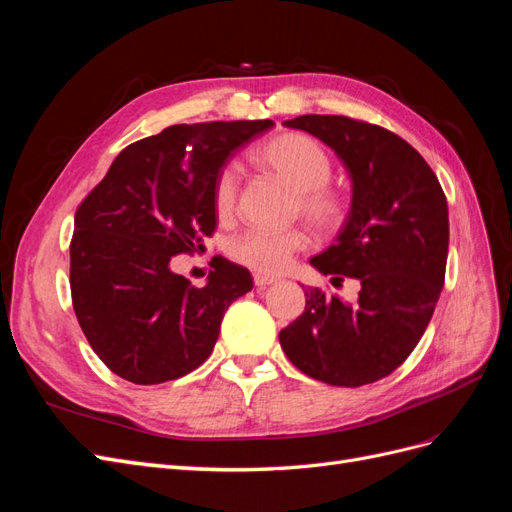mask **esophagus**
I'll list each match as a JSON object with an SVG mask.
<instances>
[{"label":"esophagus","instance_id":"34e87169","mask_svg":"<svg viewBox=\"0 0 512 512\" xmlns=\"http://www.w3.org/2000/svg\"><path fill=\"white\" fill-rule=\"evenodd\" d=\"M277 280L275 277H271V275H262V273H254V284L258 286V288H265V286H271V284H275Z\"/></svg>","mask_w":512,"mask_h":512}]
</instances>
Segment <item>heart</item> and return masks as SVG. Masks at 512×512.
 Listing matches in <instances>:
<instances>
[{"label": "heart", "mask_w": 512, "mask_h": 512, "mask_svg": "<svg viewBox=\"0 0 512 512\" xmlns=\"http://www.w3.org/2000/svg\"><path fill=\"white\" fill-rule=\"evenodd\" d=\"M250 160L262 173L282 181L294 192L292 215H299L318 232H335L344 226L350 203L348 196L329 181L333 162L318 141L301 132H282L250 151ZM239 181L232 168H222L213 183V209L222 222L237 211ZM307 237L301 228L282 232L250 230L232 241L230 256L262 275H277L290 267Z\"/></svg>", "instance_id": "heart-1"}]
</instances>
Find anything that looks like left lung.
Wrapping results in <instances>:
<instances>
[{"label": "left lung", "instance_id": "obj_1", "mask_svg": "<svg viewBox=\"0 0 512 512\" xmlns=\"http://www.w3.org/2000/svg\"><path fill=\"white\" fill-rule=\"evenodd\" d=\"M284 126L327 143L352 179L350 215L312 267L359 280L346 303L305 290L303 314L280 331L292 365L331 386L371 384L404 363L440 299L448 256V207L436 173L395 132L344 115H301Z\"/></svg>", "mask_w": 512, "mask_h": 512}]
</instances>
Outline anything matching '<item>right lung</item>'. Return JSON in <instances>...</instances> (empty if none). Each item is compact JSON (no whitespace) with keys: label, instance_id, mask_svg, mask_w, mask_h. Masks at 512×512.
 <instances>
[{"label":"right lung","instance_id":"add662e5","mask_svg":"<svg viewBox=\"0 0 512 512\" xmlns=\"http://www.w3.org/2000/svg\"><path fill=\"white\" fill-rule=\"evenodd\" d=\"M273 126L209 121L170 126L123 149L74 215L70 290L89 346L134 384L177 380L203 365L228 305L250 292L226 258L196 288L170 271L215 230L213 183L237 151Z\"/></svg>","mask_w":512,"mask_h":512}]
</instances>
